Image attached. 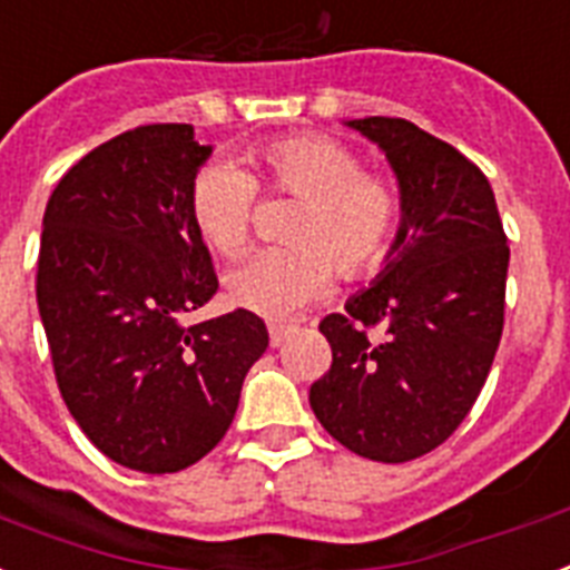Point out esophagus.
<instances>
[{
  "mask_svg": "<svg viewBox=\"0 0 570 570\" xmlns=\"http://www.w3.org/2000/svg\"><path fill=\"white\" fill-rule=\"evenodd\" d=\"M267 332H271V346H274V350L291 337V328L279 326V323H271V326H267Z\"/></svg>",
  "mask_w": 570,
  "mask_h": 570,
  "instance_id": "1",
  "label": "esophagus"
}]
</instances>
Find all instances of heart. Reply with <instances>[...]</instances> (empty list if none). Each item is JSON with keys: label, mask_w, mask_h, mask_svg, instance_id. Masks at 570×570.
<instances>
[{"label": "heart", "mask_w": 570, "mask_h": 570, "mask_svg": "<svg viewBox=\"0 0 570 570\" xmlns=\"http://www.w3.org/2000/svg\"><path fill=\"white\" fill-rule=\"evenodd\" d=\"M253 174L233 163H209L195 174L189 215L212 250L238 256L250 242L256 186L294 197L285 242L291 247L253 253L229 274L238 308L288 320L332 291V267L361 279L387 258L402 220V197L332 136L296 134L247 150Z\"/></svg>", "instance_id": "heart-1"}]
</instances>
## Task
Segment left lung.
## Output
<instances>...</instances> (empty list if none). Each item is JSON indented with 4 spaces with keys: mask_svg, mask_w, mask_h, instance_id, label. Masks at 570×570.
<instances>
[{
    "mask_svg": "<svg viewBox=\"0 0 570 570\" xmlns=\"http://www.w3.org/2000/svg\"><path fill=\"white\" fill-rule=\"evenodd\" d=\"M346 125L384 150L402 220L384 271L320 323L332 366L308 402L350 451L407 463L443 445L481 396L504 332L510 247L492 186L458 148L404 119ZM379 322L385 337L366 338Z\"/></svg>",
    "mask_w": 570,
    "mask_h": 570,
    "instance_id": "8db88e82",
    "label": "left lung"
}]
</instances>
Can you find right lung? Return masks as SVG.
Listing matches in <instances>:
<instances>
[{
	"instance_id": "add662e5",
	"label": "right lung",
	"mask_w": 570,
	"mask_h": 570,
	"mask_svg": "<svg viewBox=\"0 0 570 570\" xmlns=\"http://www.w3.org/2000/svg\"><path fill=\"white\" fill-rule=\"evenodd\" d=\"M209 154L191 125L136 127L75 163L42 215L37 308L60 396L89 443L145 474L220 443L267 350L244 308L180 323L218 291L189 215Z\"/></svg>"
}]
</instances>
